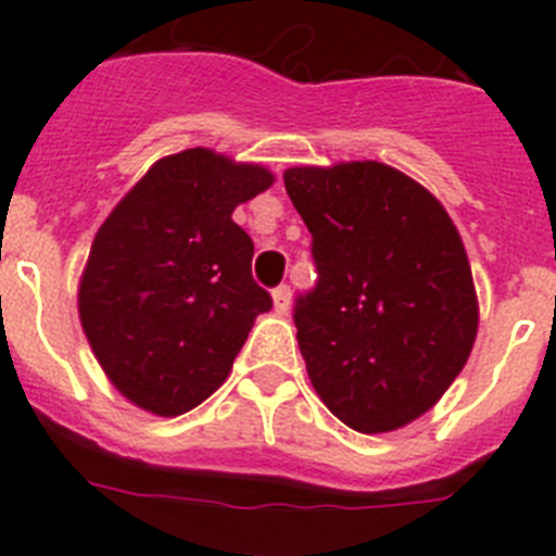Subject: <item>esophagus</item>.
Segmentation results:
<instances>
[{"label": "esophagus", "mask_w": 556, "mask_h": 556, "mask_svg": "<svg viewBox=\"0 0 556 556\" xmlns=\"http://www.w3.org/2000/svg\"><path fill=\"white\" fill-rule=\"evenodd\" d=\"M289 303H292V289L289 287H278L273 292V306L278 314H287L289 312Z\"/></svg>", "instance_id": "obj_1"}]
</instances>
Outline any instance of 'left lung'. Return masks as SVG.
Segmentation results:
<instances>
[{"label":"left lung","instance_id":"8db88e82","mask_svg":"<svg viewBox=\"0 0 556 556\" xmlns=\"http://www.w3.org/2000/svg\"><path fill=\"white\" fill-rule=\"evenodd\" d=\"M283 186L320 273L294 306L312 387L353 431L404 429L473 351L479 301L459 230L426 186L378 161L292 166Z\"/></svg>","mask_w":556,"mask_h":556}]
</instances>
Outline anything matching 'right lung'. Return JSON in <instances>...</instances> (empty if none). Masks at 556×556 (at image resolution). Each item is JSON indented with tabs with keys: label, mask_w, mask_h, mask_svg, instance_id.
Here are the masks:
<instances>
[{
	"label": "right lung",
	"mask_w": 556,
	"mask_h": 556,
	"mask_svg": "<svg viewBox=\"0 0 556 556\" xmlns=\"http://www.w3.org/2000/svg\"><path fill=\"white\" fill-rule=\"evenodd\" d=\"M275 175L208 147L155 161L97 230L77 287L88 345L122 395L159 417L223 387L273 298L250 275L236 205Z\"/></svg>",
	"instance_id": "right-lung-1"
}]
</instances>
